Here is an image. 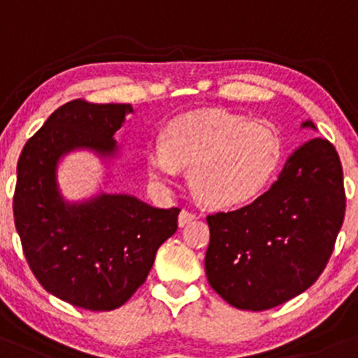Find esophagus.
<instances>
[{
  "mask_svg": "<svg viewBox=\"0 0 358 358\" xmlns=\"http://www.w3.org/2000/svg\"><path fill=\"white\" fill-rule=\"evenodd\" d=\"M192 220H196V213L182 210L179 213V227H186L187 223H191Z\"/></svg>",
  "mask_w": 358,
  "mask_h": 358,
  "instance_id": "34e87169",
  "label": "esophagus"
}]
</instances>
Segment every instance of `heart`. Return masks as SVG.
Listing matches in <instances>:
<instances>
[{"instance_id": "heart-1", "label": "heart", "mask_w": 358, "mask_h": 358, "mask_svg": "<svg viewBox=\"0 0 358 358\" xmlns=\"http://www.w3.org/2000/svg\"><path fill=\"white\" fill-rule=\"evenodd\" d=\"M280 135L266 120L211 110L179 116L164 131V145L148 150L155 179H172L189 167L194 196L211 208H233L254 199L274 176Z\"/></svg>"}]
</instances>
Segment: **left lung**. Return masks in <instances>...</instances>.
Wrapping results in <instances>:
<instances>
[{"mask_svg": "<svg viewBox=\"0 0 358 358\" xmlns=\"http://www.w3.org/2000/svg\"><path fill=\"white\" fill-rule=\"evenodd\" d=\"M303 128L316 130L313 122ZM343 216L338 154L328 140H309L254 203L208 215L210 286L231 306L250 311L296 298L327 267Z\"/></svg>", "mask_w": 358, "mask_h": 358, "instance_id": "obj_1", "label": "left lung"}]
</instances>
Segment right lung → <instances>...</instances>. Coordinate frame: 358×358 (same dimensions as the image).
<instances>
[{"mask_svg":"<svg viewBox=\"0 0 358 358\" xmlns=\"http://www.w3.org/2000/svg\"><path fill=\"white\" fill-rule=\"evenodd\" d=\"M131 111V104L84 99L62 104L18 159L13 215L28 266L47 292L90 311L125 304L145 282L160 245L178 230L179 208L160 210L106 192L69 203L59 191L60 157L79 148L113 157V135Z\"/></svg>","mask_w":358,"mask_h":358,"instance_id":"add662e5","label":"right lung"}]
</instances>
